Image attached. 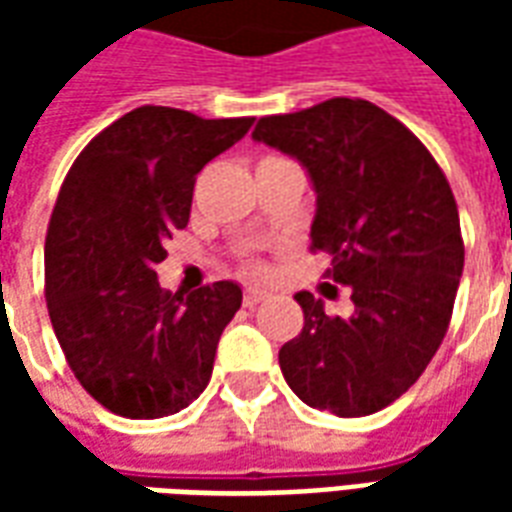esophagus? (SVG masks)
<instances>
[{"label":"esophagus","mask_w":512,"mask_h":512,"mask_svg":"<svg viewBox=\"0 0 512 512\" xmlns=\"http://www.w3.org/2000/svg\"><path fill=\"white\" fill-rule=\"evenodd\" d=\"M266 299H271V290L257 288V285H249V288L244 290V304L249 307V310L257 307V304H263Z\"/></svg>","instance_id":"1"}]
</instances>
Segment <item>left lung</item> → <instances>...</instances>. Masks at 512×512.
<instances>
[{"label": "left lung", "mask_w": 512, "mask_h": 512, "mask_svg": "<svg viewBox=\"0 0 512 512\" xmlns=\"http://www.w3.org/2000/svg\"><path fill=\"white\" fill-rule=\"evenodd\" d=\"M252 136L307 167L318 191L310 249L332 255L326 279L354 301L340 318L296 293L304 329L279 348L282 376L307 406L376 414L414 386L450 329L463 238L447 175L397 117L362 98L260 117Z\"/></svg>", "instance_id": "8db88e82"}]
</instances>
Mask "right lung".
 <instances>
[{
  "label": "right lung",
  "instance_id": "obj_1",
  "mask_svg": "<svg viewBox=\"0 0 512 512\" xmlns=\"http://www.w3.org/2000/svg\"><path fill=\"white\" fill-rule=\"evenodd\" d=\"M252 117L205 120L139 106L90 139L62 180L46 233V307L73 376L112 414H178L208 386L241 288L158 285L164 241L189 224L194 180Z\"/></svg>",
  "mask_w": 512,
  "mask_h": 512
}]
</instances>
